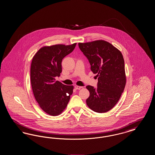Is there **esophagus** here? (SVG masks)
Returning a JSON list of instances; mask_svg holds the SVG:
<instances>
[{"label":"esophagus","mask_w":155,"mask_h":155,"mask_svg":"<svg viewBox=\"0 0 155 155\" xmlns=\"http://www.w3.org/2000/svg\"><path fill=\"white\" fill-rule=\"evenodd\" d=\"M74 88L75 89H78V90H80V89H81L82 87H80V86H77V85H75V87H74Z\"/></svg>","instance_id":"esophagus-1"}]
</instances>
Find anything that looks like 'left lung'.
<instances>
[{"mask_svg": "<svg viewBox=\"0 0 155 155\" xmlns=\"http://www.w3.org/2000/svg\"><path fill=\"white\" fill-rule=\"evenodd\" d=\"M78 46L98 80L96 88L86 87L90 92L87 104L97 113L107 112L118 102L125 88L123 56L116 48L103 40L79 43Z\"/></svg>", "mask_w": 155, "mask_h": 155, "instance_id": "8db88e82", "label": "left lung"}]
</instances>
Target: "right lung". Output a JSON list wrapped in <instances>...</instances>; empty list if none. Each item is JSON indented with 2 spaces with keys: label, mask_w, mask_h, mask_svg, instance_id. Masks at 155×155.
<instances>
[{
  "label": "right lung",
  "mask_w": 155,
  "mask_h": 155,
  "mask_svg": "<svg viewBox=\"0 0 155 155\" xmlns=\"http://www.w3.org/2000/svg\"><path fill=\"white\" fill-rule=\"evenodd\" d=\"M76 44L44 46L32 58L31 83L33 94L41 108L49 115L60 114L73 94V86L56 81L55 77H60L62 60L73 51Z\"/></svg>",
  "instance_id": "right-lung-1"
}]
</instances>
